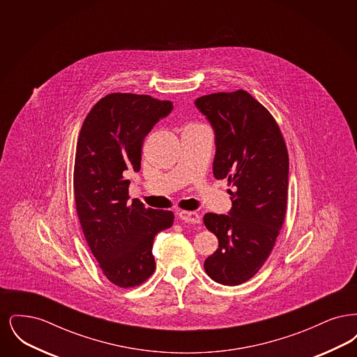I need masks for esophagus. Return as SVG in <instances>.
Wrapping results in <instances>:
<instances>
[{
	"label": "esophagus",
	"mask_w": 357,
	"mask_h": 357,
	"mask_svg": "<svg viewBox=\"0 0 357 357\" xmlns=\"http://www.w3.org/2000/svg\"><path fill=\"white\" fill-rule=\"evenodd\" d=\"M178 215H179V218L182 221L188 222V223H201V217L195 211H185V210H182V211L178 213Z\"/></svg>",
	"instance_id": "obj_1"
}]
</instances>
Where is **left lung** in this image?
<instances>
[{
    "label": "left lung",
    "instance_id": "obj_1",
    "mask_svg": "<svg viewBox=\"0 0 357 357\" xmlns=\"http://www.w3.org/2000/svg\"><path fill=\"white\" fill-rule=\"evenodd\" d=\"M197 108L215 131V179H227L229 215L204 214L218 249L204 271L222 285L246 282L264 266L285 221L289 156L272 114L243 89L201 96Z\"/></svg>",
    "mask_w": 357,
    "mask_h": 357
}]
</instances>
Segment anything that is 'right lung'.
Returning a JSON list of instances; mask_svg holds the SVG:
<instances>
[{
  "label": "right lung",
  "mask_w": 357,
  "mask_h": 357,
  "mask_svg": "<svg viewBox=\"0 0 357 357\" xmlns=\"http://www.w3.org/2000/svg\"><path fill=\"white\" fill-rule=\"evenodd\" d=\"M172 102L149 95L109 93L86 115L76 146L73 191L85 241L102 274L119 288H135L155 271L153 237L174 214L128 201V171L140 170L142 146Z\"/></svg>",
  "instance_id": "add662e5"
}]
</instances>
